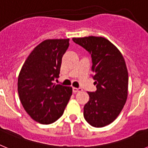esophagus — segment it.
I'll use <instances>...</instances> for the list:
<instances>
[{
	"label": "esophagus",
	"instance_id": "obj_1",
	"mask_svg": "<svg viewBox=\"0 0 148 148\" xmlns=\"http://www.w3.org/2000/svg\"><path fill=\"white\" fill-rule=\"evenodd\" d=\"M82 91V88H76V87H73V92L74 93H76V92H79Z\"/></svg>",
	"mask_w": 148,
	"mask_h": 148
}]
</instances>
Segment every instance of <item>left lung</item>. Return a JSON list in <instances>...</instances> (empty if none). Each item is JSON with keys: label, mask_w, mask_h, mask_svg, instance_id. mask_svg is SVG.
<instances>
[{"label": "left lung", "mask_w": 148, "mask_h": 148, "mask_svg": "<svg viewBox=\"0 0 148 148\" xmlns=\"http://www.w3.org/2000/svg\"><path fill=\"white\" fill-rule=\"evenodd\" d=\"M91 55L92 78L96 91L88 92L90 99L84 107V117L95 127L113 122L126 103L128 73L122 55L108 39L89 36L73 38Z\"/></svg>", "instance_id": "8db88e82"}]
</instances>
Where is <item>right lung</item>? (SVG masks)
<instances>
[{"label": "right lung", "instance_id": "add662e5", "mask_svg": "<svg viewBox=\"0 0 148 148\" xmlns=\"http://www.w3.org/2000/svg\"><path fill=\"white\" fill-rule=\"evenodd\" d=\"M69 41V38L44 40L30 53L18 75L21 102L30 117L40 124L58 120L72 95V87L53 83L59 77Z\"/></svg>", "mask_w": 148, "mask_h": 148}]
</instances>
